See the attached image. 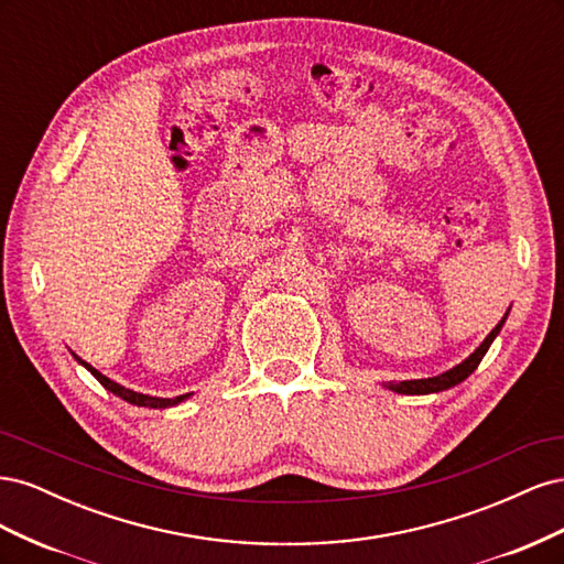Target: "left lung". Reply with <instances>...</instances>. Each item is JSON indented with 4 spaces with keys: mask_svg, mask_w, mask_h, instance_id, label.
Returning <instances> with one entry per match:
<instances>
[{
    "mask_svg": "<svg viewBox=\"0 0 564 564\" xmlns=\"http://www.w3.org/2000/svg\"><path fill=\"white\" fill-rule=\"evenodd\" d=\"M506 315H508V313H506ZM503 322H506V317L497 324V327H494V329L489 332V336L482 340L480 348H477L470 357H466L464 362L456 365L454 369H449V371H445V373H440V377H433V379H416V381L390 383L388 388H390V390H395V392H402V395H429V392H440V390H447V388H452V386L460 383V381L470 377V373L477 369V365L482 362L485 352L489 350L491 340L497 338V334L501 332Z\"/></svg>",
    "mask_w": 564,
    "mask_h": 564,
    "instance_id": "8db88e82",
    "label": "left lung"
}]
</instances>
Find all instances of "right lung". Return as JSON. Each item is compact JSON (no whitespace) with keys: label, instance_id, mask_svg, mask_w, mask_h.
Masks as SVG:
<instances>
[{"label":"right lung","instance_id":"1","mask_svg":"<svg viewBox=\"0 0 564 564\" xmlns=\"http://www.w3.org/2000/svg\"><path fill=\"white\" fill-rule=\"evenodd\" d=\"M82 362V360H79ZM84 367H87L94 377H96V381L104 386V388H108L110 392H115L117 398H122V400H127V402H131V404H135V406H152V409H164V406H172V404H178V402H183L187 395H178V398H152V395H143V392H133V390H129V388H124V386H119V383H115V381H110L108 377H104V373H100L98 369H94L91 365H87V362H82Z\"/></svg>","mask_w":564,"mask_h":564}]
</instances>
